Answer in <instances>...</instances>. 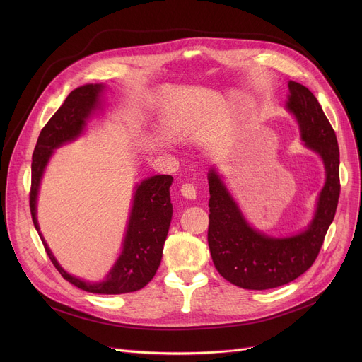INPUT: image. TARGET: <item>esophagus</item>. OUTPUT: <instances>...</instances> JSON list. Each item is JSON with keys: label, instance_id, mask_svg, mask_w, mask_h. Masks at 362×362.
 <instances>
[{"label": "esophagus", "instance_id": "esophagus-1", "mask_svg": "<svg viewBox=\"0 0 362 362\" xmlns=\"http://www.w3.org/2000/svg\"><path fill=\"white\" fill-rule=\"evenodd\" d=\"M180 194L186 199H195L197 198V187L192 183H185L180 187Z\"/></svg>", "mask_w": 362, "mask_h": 362}]
</instances>
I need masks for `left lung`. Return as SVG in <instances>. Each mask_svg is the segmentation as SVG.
<instances>
[{"label":"left lung","instance_id":"8db88e82","mask_svg":"<svg viewBox=\"0 0 362 362\" xmlns=\"http://www.w3.org/2000/svg\"><path fill=\"white\" fill-rule=\"evenodd\" d=\"M289 92L286 108L298 120L300 138L321 157L326 168V183L307 229L289 238L259 233L243 218L217 171L211 168L208 173V246L213 262L227 281L243 289L279 288L305 273L314 264L336 214L340 194L336 133L308 88L291 81Z\"/></svg>","mask_w":362,"mask_h":362}]
</instances>
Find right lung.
Here are the masks:
<instances>
[{
    "instance_id": "obj_1",
    "label": "right lung",
    "mask_w": 362,
    "mask_h": 362,
    "mask_svg": "<svg viewBox=\"0 0 362 362\" xmlns=\"http://www.w3.org/2000/svg\"><path fill=\"white\" fill-rule=\"evenodd\" d=\"M103 89V85L90 83L71 90L63 105L55 111L40 133L32 156V185L29 195L30 214L37 233H40V226L36 220V198L52 151L81 136L90 114L100 108ZM171 182H173L171 176L158 175L145 179L136 186L122 254L104 281L89 283L70 276L57 262L40 233L45 251L55 269L76 288L90 293L120 295L135 292L146 286L160 267L164 242L168 233L171 216H173V205L170 202Z\"/></svg>"
}]
</instances>
